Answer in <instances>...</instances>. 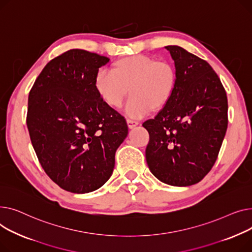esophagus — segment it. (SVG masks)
Returning <instances> with one entry per match:
<instances>
[{"instance_id":"1","label":"esophagus","mask_w":252,"mask_h":252,"mask_svg":"<svg viewBox=\"0 0 252 252\" xmlns=\"http://www.w3.org/2000/svg\"><path fill=\"white\" fill-rule=\"evenodd\" d=\"M127 124H128V127L129 129H133L134 127H136L139 123L135 120H132V119H127Z\"/></svg>"}]
</instances>
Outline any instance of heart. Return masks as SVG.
I'll use <instances>...</instances> for the list:
<instances>
[{"mask_svg": "<svg viewBox=\"0 0 252 252\" xmlns=\"http://www.w3.org/2000/svg\"><path fill=\"white\" fill-rule=\"evenodd\" d=\"M176 82L175 70L166 61L146 55L119 59L112 71L101 69L94 77V90L110 108H120L126 96V113L138 118L151 110L159 111L172 97Z\"/></svg>", "mask_w": 252, "mask_h": 252, "instance_id": "heart-1", "label": "heart"}]
</instances>
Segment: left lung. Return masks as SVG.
<instances>
[{
	"mask_svg": "<svg viewBox=\"0 0 252 252\" xmlns=\"http://www.w3.org/2000/svg\"><path fill=\"white\" fill-rule=\"evenodd\" d=\"M174 61L171 99L142 126L150 133L145 158L162 183L186 187L213 168L228 126L225 88L211 65L178 46L165 47Z\"/></svg>",
	"mask_w": 252,
	"mask_h": 252,
	"instance_id": "obj_1",
	"label": "left lung"
}]
</instances>
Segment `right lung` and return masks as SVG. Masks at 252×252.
<instances>
[{
    "mask_svg": "<svg viewBox=\"0 0 252 252\" xmlns=\"http://www.w3.org/2000/svg\"><path fill=\"white\" fill-rule=\"evenodd\" d=\"M109 61L67 51L46 65L29 93L27 127L35 154L50 178L72 193H88L110 179L128 135L124 117L94 90L96 73Z\"/></svg>",
    "mask_w": 252,
    "mask_h": 252,
    "instance_id": "1",
    "label": "right lung"
}]
</instances>
